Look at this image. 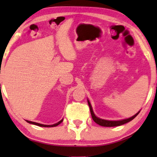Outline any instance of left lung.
Returning a JSON list of instances; mask_svg holds the SVG:
<instances>
[{
	"instance_id": "1",
	"label": "left lung",
	"mask_w": 157,
	"mask_h": 157,
	"mask_svg": "<svg viewBox=\"0 0 157 157\" xmlns=\"http://www.w3.org/2000/svg\"><path fill=\"white\" fill-rule=\"evenodd\" d=\"M88 104H89V108H90V111H91V114L92 119H93L94 121H95L96 124H98V125L102 126H106V127H111V126H121V125H123V124H124L128 123V122H129L130 121H132V120L134 119V118L139 114V113L140 112V111H139V112L136 113L134 116H133V117L128 118V119L119 120V121H109V120H104V119H100V118H98L97 117H96V116L94 114L93 109H92V106H91V104H90L89 100H88Z\"/></svg>"
}]
</instances>
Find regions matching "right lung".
Segmentation results:
<instances>
[{
    "mask_svg": "<svg viewBox=\"0 0 157 157\" xmlns=\"http://www.w3.org/2000/svg\"><path fill=\"white\" fill-rule=\"evenodd\" d=\"M28 123L29 124H34V125H36V126H43V127H53V126H56L58 125H59L61 123L62 121H63V119L61 120V121L58 122L56 124H53V125H45V124H38V123H36V122H33V121H27Z\"/></svg>",
    "mask_w": 157,
    "mask_h": 157,
    "instance_id": "1",
    "label": "right lung"
}]
</instances>
